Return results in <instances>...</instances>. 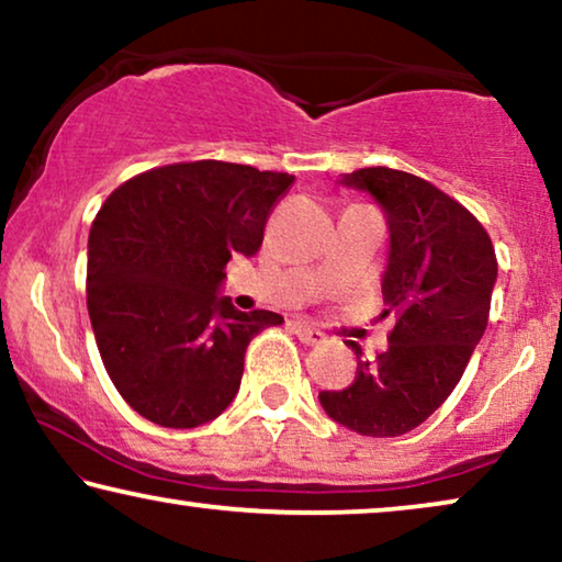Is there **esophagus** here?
I'll return each mask as SVG.
<instances>
[{"label":"esophagus","instance_id":"34e87169","mask_svg":"<svg viewBox=\"0 0 562 562\" xmlns=\"http://www.w3.org/2000/svg\"><path fill=\"white\" fill-rule=\"evenodd\" d=\"M291 329H294V335L299 337V342H304V345H319L322 340H325V333H319L317 327L306 325V322H294V325H291Z\"/></svg>","mask_w":562,"mask_h":562}]
</instances>
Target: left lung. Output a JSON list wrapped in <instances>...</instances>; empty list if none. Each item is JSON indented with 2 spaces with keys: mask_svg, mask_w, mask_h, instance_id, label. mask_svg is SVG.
Instances as JSON below:
<instances>
[{
  "mask_svg": "<svg viewBox=\"0 0 562 562\" xmlns=\"http://www.w3.org/2000/svg\"><path fill=\"white\" fill-rule=\"evenodd\" d=\"M340 183L368 191L386 212L381 317L391 314L394 329L375 360L348 342L358 356L356 381L322 391L319 404L352 432L398 437L452 394L486 333L496 252L481 222L419 176L375 166L345 173Z\"/></svg>",
  "mask_w": 562,
  "mask_h": 562,
  "instance_id": "1",
  "label": "left lung"
}]
</instances>
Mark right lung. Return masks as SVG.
I'll list each match as a JSON object with an SVG mask.
<instances>
[{
  "mask_svg": "<svg viewBox=\"0 0 562 562\" xmlns=\"http://www.w3.org/2000/svg\"><path fill=\"white\" fill-rule=\"evenodd\" d=\"M294 176L225 160L150 168L106 196L89 233L87 306L120 396L160 427L220 417L245 350L276 312L217 296L235 252L256 256Z\"/></svg>",
  "mask_w": 562,
  "mask_h": 562,
  "instance_id": "right-lung-1",
  "label": "right lung"
}]
</instances>
